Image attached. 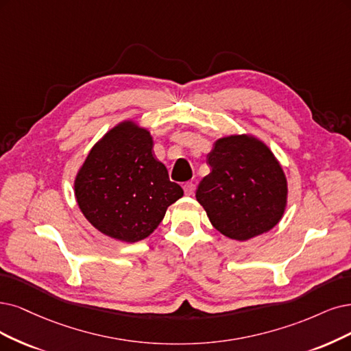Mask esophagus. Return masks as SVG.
<instances>
[{
	"mask_svg": "<svg viewBox=\"0 0 351 351\" xmlns=\"http://www.w3.org/2000/svg\"><path fill=\"white\" fill-rule=\"evenodd\" d=\"M184 191H185V195H193V192H195V185L192 182H186L184 184Z\"/></svg>",
	"mask_w": 351,
	"mask_h": 351,
	"instance_id": "obj_1",
	"label": "esophagus"
}]
</instances>
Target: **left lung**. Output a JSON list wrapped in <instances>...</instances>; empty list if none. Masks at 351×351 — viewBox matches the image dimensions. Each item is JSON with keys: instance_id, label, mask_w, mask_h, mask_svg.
Listing matches in <instances>:
<instances>
[{"instance_id": "8db88e82", "label": "left lung", "mask_w": 351, "mask_h": 351, "mask_svg": "<svg viewBox=\"0 0 351 351\" xmlns=\"http://www.w3.org/2000/svg\"><path fill=\"white\" fill-rule=\"evenodd\" d=\"M206 163L211 172L199 182L195 197L221 234L243 241L279 223L287 206V178L262 141L244 134L223 137Z\"/></svg>"}]
</instances>
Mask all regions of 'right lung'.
I'll return each instance as SVG.
<instances>
[{"mask_svg": "<svg viewBox=\"0 0 351 351\" xmlns=\"http://www.w3.org/2000/svg\"><path fill=\"white\" fill-rule=\"evenodd\" d=\"M184 195L153 156L145 128L121 123L89 152L75 179V197L88 221L102 234L136 243L158 228L169 205Z\"/></svg>", "mask_w": 351, "mask_h": 351, "instance_id": "add662e5", "label": "right lung"}]
</instances>
